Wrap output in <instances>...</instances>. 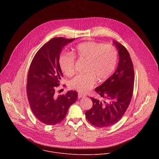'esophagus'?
<instances>
[{
  "instance_id": "esophagus-1",
  "label": "esophagus",
  "mask_w": 159,
  "mask_h": 159,
  "mask_svg": "<svg viewBox=\"0 0 159 159\" xmlns=\"http://www.w3.org/2000/svg\"><path fill=\"white\" fill-rule=\"evenodd\" d=\"M85 95L80 93H78V98L80 99V98H85Z\"/></svg>"
}]
</instances>
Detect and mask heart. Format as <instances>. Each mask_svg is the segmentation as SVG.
Segmentation results:
<instances>
[{
  "instance_id": "b5f03b06",
  "label": "heart",
  "mask_w": 159,
  "mask_h": 159,
  "mask_svg": "<svg viewBox=\"0 0 159 159\" xmlns=\"http://www.w3.org/2000/svg\"><path fill=\"white\" fill-rule=\"evenodd\" d=\"M75 57L85 61L83 74L75 76L69 81V87L85 93L92 89L96 80L103 82L114 72L118 60V51L111 44L94 41L81 43L72 53H63L59 58V65L66 76L75 73Z\"/></svg>"
}]
</instances>
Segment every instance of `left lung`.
Masks as SVG:
<instances>
[{
  "instance_id": "left-lung-1",
  "label": "left lung",
  "mask_w": 159,
  "mask_h": 159,
  "mask_svg": "<svg viewBox=\"0 0 159 159\" xmlns=\"http://www.w3.org/2000/svg\"><path fill=\"white\" fill-rule=\"evenodd\" d=\"M120 60L115 73L95 89L104 100L90 98L93 107L85 111L87 120L98 128H106L118 122L130 103L134 87V69L126 48L114 41Z\"/></svg>"
}]
</instances>
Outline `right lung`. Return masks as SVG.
I'll return each mask as SVG.
<instances>
[{"label": "right lung", "mask_w": 159, "mask_h": 159, "mask_svg": "<svg viewBox=\"0 0 159 159\" xmlns=\"http://www.w3.org/2000/svg\"><path fill=\"white\" fill-rule=\"evenodd\" d=\"M75 38H54L45 43L34 55L28 74L27 95L31 111L36 118L47 125L60 123L69 107L76 102L75 90L56 95L62 72L59 58L62 48Z\"/></svg>", "instance_id": "add662e5"}]
</instances>
